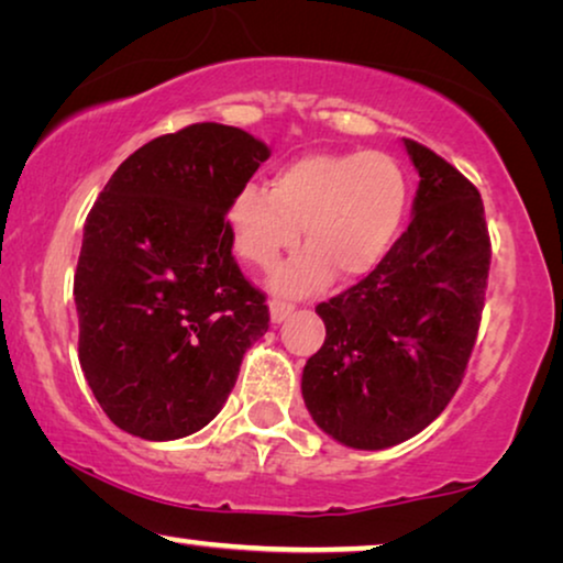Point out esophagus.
Here are the masks:
<instances>
[{
    "label": "esophagus",
    "instance_id": "1",
    "mask_svg": "<svg viewBox=\"0 0 563 563\" xmlns=\"http://www.w3.org/2000/svg\"><path fill=\"white\" fill-rule=\"evenodd\" d=\"M268 312H272V322H282V320H287L291 312H295V305L287 302V299H282V297H272L268 299Z\"/></svg>",
    "mask_w": 563,
    "mask_h": 563
}]
</instances>
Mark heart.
<instances>
[{"mask_svg":"<svg viewBox=\"0 0 563 563\" xmlns=\"http://www.w3.org/2000/svg\"><path fill=\"white\" fill-rule=\"evenodd\" d=\"M407 212V179L382 151L307 153L279 166L272 189L249 181L230 197V241L245 264L272 268L307 243L274 276L284 291L307 295L333 279H356L382 264Z\"/></svg>","mask_w":563,"mask_h":563,"instance_id":"heart-1","label":"heart"}]
</instances>
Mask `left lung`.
<instances>
[{
  "instance_id": "8db88e82",
  "label": "left lung",
  "mask_w": 563,
  "mask_h": 563,
  "mask_svg": "<svg viewBox=\"0 0 563 563\" xmlns=\"http://www.w3.org/2000/svg\"><path fill=\"white\" fill-rule=\"evenodd\" d=\"M420 176L412 222L382 264L320 302L325 343L307 358L302 397L338 443L389 449L445 410L479 333L489 233L479 191L426 145L405 137Z\"/></svg>"
}]
</instances>
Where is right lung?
<instances>
[{"label":"right lung","mask_w":563,"mask_h":563,"mask_svg":"<svg viewBox=\"0 0 563 563\" xmlns=\"http://www.w3.org/2000/svg\"><path fill=\"white\" fill-rule=\"evenodd\" d=\"M272 156L241 128L197 122L128 156L87 214L74 276L79 364L114 426L197 433L268 330L233 258L230 197Z\"/></svg>","instance_id":"right-lung-1"}]
</instances>
